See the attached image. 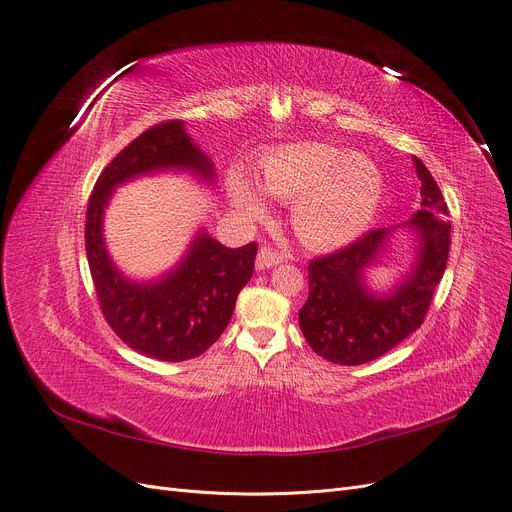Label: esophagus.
<instances>
[{"mask_svg": "<svg viewBox=\"0 0 512 512\" xmlns=\"http://www.w3.org/2000/svg\"><path fill=\"white\" fill-rule=\"evenodd\" d=\"M282 259L284 257L280 251H276L272 247H261L257 253V259H255V265H257V270H267V267L278 265Z\"/></svg>", "mask_w": 512, "mask_h": 512, "instance_id": "1", "label": "esophagus"}]
</instances>
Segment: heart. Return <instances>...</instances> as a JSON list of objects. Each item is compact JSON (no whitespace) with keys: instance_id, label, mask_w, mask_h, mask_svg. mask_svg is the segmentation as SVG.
Segmentation results:
<instances>
[{"instance_id":"b5f03b06","label":"heart","mask_w":512,"mask_h":512,"mask_svg":"<svg viewBox=\"0 0 512 512\" xmlns=\"http://www.w3.org/2000/svg\"><path fill=\"white\" fill-rule=\"evenodd\" d=\"M255 180L240 170L228 174L232 205L247 218H259L263 193L292 201V228L313 249H336L361 236L384 191L382 172L369 157L319 141L267 149L257 161Z\"/></svg>"}]
</instances>
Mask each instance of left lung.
Segmentation results:
<instances>
[{"instance_id": "obj_1", "label": "left lung", "mask_w": 512, "mask_h": 512, "mask_svg": "<svg viewBox=\"0 0 512 512\" xmlns=\"http://www.w3.org/2000/svg\"><path fill=\"white\" fill-rule=\"evenodd\" d=\"M421 180V209L405 226L417 232V255L411 272L380 297L363 274L380 257L392 234L369 230L353 245L309 263V297L299 311V326L313 351L338 365H363L386 355L413 334L425 319L440 284L448 251L450 222L440 186L421 159L413 157Z\"/></svg>"}]
</instances>
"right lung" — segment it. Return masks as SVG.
<instances>
[{
	"label": "right lung",
	"mask_w": 512,
	"mask_h": 512,
	"mask_svg": "<svg viewBox=\"0 0 512 512\" xmlns=\"http://www.w3.org/2000/svg\"><path fill=\"white\" fill-rule=\"evenodd\" d=\"M161 170L215 178L211 159L182 120L145 130L99 174L87 207L85 247L101 313L118 338L145 357L178 363L203 355L222 336L238 292L253 276L257 245L228 249L201 230L184 259L159 280L132 282L120 274L105 249V207L116 186Z\"/></svg>",
	"instance_id": "obj_1"
}]
</instances>
